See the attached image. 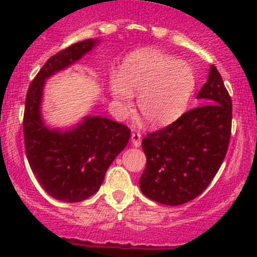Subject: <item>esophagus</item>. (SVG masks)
<instances>
[{
    "label": "esophagus",
    "mask_w": 257,
    "mask_h": 257,
    "mask_svg": "<svg viewBox=\"0 0 257 257\" xmlns=\"http://www.w3.org/2000/svg\"><path fill=\"white\" fill-rule=\"evenodd\" d=\"M141 143H142V136L139 133H132V144H133V147L138 148L141 147Z\"/></svg>",
    "instance_id": "esophagus-1"
}]
</instances>
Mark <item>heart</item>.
Returning a JSON list of instances; mask_svg holds the SVG:
<instances>
[{"label":"heart","mask_w":257,"mask_h":257,"mask_svg":"<svg viewBox=\"0 0 257 257\" xmlns=\"http://www.w3.org/2000/svg\"><path fill=\"white\" fill-rule=\"evenodd\" d=\"M196 88L193 67L155 49H139L125 57L120 74L112 73L108 89L116 109L126 115L133 109V94L145 123L154 128L169 125L183 115Z\"/></svg>","instance_id":"heart-1"}]
</instances>
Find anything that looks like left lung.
Segmentation results:
<instances>
[{"label":"left lung","instance_id":"8db88e82","mask_svg":"<svg viewBox=\"0 0 257 257\" xmlns=\"http://www.w3.org/2000/svg\"><path fill=\"white\" fill-rule=\"evenodd\" d=\"M203 105L184 113L142 142L147 168L139 180L147 198L181 205L200 195L221 167L231 134L232 104L221 76L210 66L196 95Z\"/></svg>","mask_w":257,"mask_h":257}]
</instances>
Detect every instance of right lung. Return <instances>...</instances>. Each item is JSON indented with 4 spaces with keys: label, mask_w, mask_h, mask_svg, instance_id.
<instances>
[{
    "label": "right lung",
    "mask_w": 257,
    "mask_h": 257,
    "mask_svg": "<svg viewBox=\"0 0 257 257\" xmlns=\"http://www.w3.org/2000/svg\"><path fill=\"white\" fill-rule=\"evenodd\" d=\"M99 40H85L54 54L32 80L26 95L23 134L33 174L56 200L78 203L99 190L108 168L126 147L128 126L85 115L71 128H52L42 115L43 90L48 78L73 66Z\"/></svg>",
    "instance_id": "1"
}]
</instances>
